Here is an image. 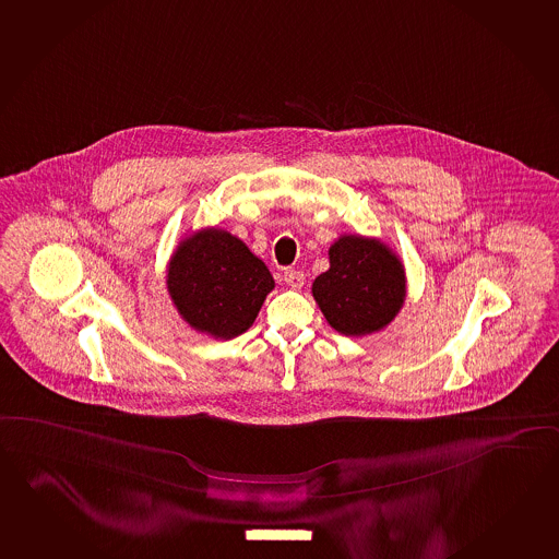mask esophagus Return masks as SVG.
<instances>
[{
  "label": "esophagus",
  "mask_w": 559,
  "mask_h": 559,
  "mask_svg": "<svg viewBox=\"0 0 559 559\" xmlns=\"http://www.w3.org/2000/svg\"><path fill=\"white\" fill-rule=\"evenodd\" d=\"M284 283L288 284L290 288H302L304 286V273L302 271H296V269H286L284 271Z\"/></svg>",
  "instance_id": "esophagus-1"
}]
</instances>
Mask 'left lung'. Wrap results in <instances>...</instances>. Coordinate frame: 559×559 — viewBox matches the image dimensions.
Segmentation results:
<instances>
[{
    "label": "left lung",
    "instance_id": "left-lung-1",
    "mask_svg": "<svg viewBox=\"0 0 559 559\" xmlns=\"http://www.w3.org/2000/svg\"><path fill=\"white\" fill-rule=\"evenodd\" d=\"M311 294L333 330L362 337L384 330L405 302V271L380 239L341 236L330 248V271Z\"/></svg>",
    "mask_w": 559,
    "mask_h": 559
}]
</instances>
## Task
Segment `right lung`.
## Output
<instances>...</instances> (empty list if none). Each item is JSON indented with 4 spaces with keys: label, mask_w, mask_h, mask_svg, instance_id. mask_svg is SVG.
Here are the masks:
<instances>
[{
    "label": "right lung",
    "mask_w": 559,
    "mask_h": 559,
    "mask_svg": "<svg viewBox=\"0 0 559 559\" xmlns=\"http://www.w3.org/2000/svg\"><path fill=\"white\" fill-rule=\"evenodd\" d=\"M273 288L265 263L226 229L194 231L167 266V290L179 316L214 338L248 331Z\"/></svg>",
    "instance_id": "1"
}]
</instances>
